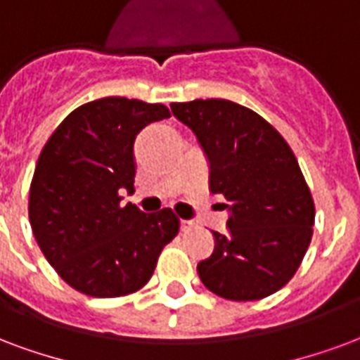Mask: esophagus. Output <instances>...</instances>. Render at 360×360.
Here are the masks:
<instances>
[{
    "label": "esophagus",
    "instance_id": "esophagus-1",
    "mask_svg": "<svg viewBox=\"0 0 360 360\" xmlns=\"http://www.w3.org/2000/svg\"><path fill=\"white\" fill-rule=\"evenodd\" d=\"M179 227H181V231H183V233H188V231H191V229L194 227V223L193 221H187V219H181V223H179Z\"/></svg>",
    "mask_w": 360,
    "mask_h": 360
}]
</instances>
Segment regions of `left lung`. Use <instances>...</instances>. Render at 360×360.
<instances>
[{"label": "left lung", "instance_id": "left-lung-1", "mask_svg": "<svg viewBox=\"0 0 360 360\" xmlns=\"http://www.w3.org/2000/svg\"><path fill=\"white\" fill-rule=\"evenodd\" d=\"M172 112L200 143L210 191L223 194L227 233L198 263L210 292L254 302L295 275L315 225V204L288 143L269 122L227 98L173 103Z\"/></svg>", "mask_w": 360, "mask_h": 360}]
</instances>
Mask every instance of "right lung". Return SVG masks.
Listing matches in <instances>:
<instances>
[{
  "label": "right lung",
  "instance_id": "right-lung-1",
  "mask_svg": "<svg viewBox=\"0 0 360 360\" xmlns=\"http://www.w3.org/2000/svg\"><path fill=\"white\" fill-rule=\"evenodd\" d=\"M169 118L164 105L105 97L78 106L53 131L30 185L28 215L45 259L72 288L118 297L150 281L162 248L179 233L172 210L120 206L133 193V143Z\"/></svg>",
  "mask_w": 360,
  "mask_h": 360
}]
</instances>
